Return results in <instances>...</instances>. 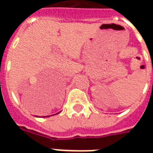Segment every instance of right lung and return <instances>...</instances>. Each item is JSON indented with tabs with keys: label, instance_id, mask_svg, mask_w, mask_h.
Returning <instances> with one entry per match:
<instances>
[{
	"label": "right lung",
	"instance_id": "1",
	"mask_svg": "<svg viewBox=\"0 0 153 153\" xmlns=\"http://www.w3.org/2000/svg\"><path fill=\"white\" fill-rule=\"evenodd\" d=\"M47 117H48V116H47Z\"/></svg>",
	"mask_w": 153,
	"mask_h": 153
}]
</instances>
